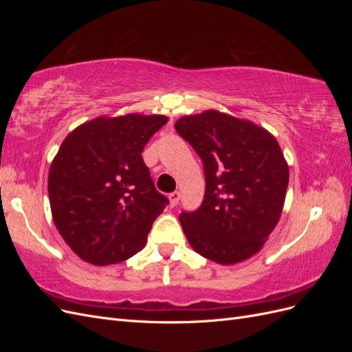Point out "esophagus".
<instances>
[{
    "instance_id": "1",
    "label": "esophagus",
    "mask_w": 352,
    "mask_h": 352,
    "mask_svg": "<svg viewBox=\"0 0 352 352\" xmlns=\"http://www.w3.org/2000/svg\"><path fill=\"white\" fill-rule=\"evenodd\" d=\"M168 198H170V206L175 207V206H177V202L180 199V192H179V190H175V192L168 195Z\"/></svg>"
}]
</instances>
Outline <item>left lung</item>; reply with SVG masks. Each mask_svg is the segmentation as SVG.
<instances>
[{
    "label": "left lung",
    "instance_id": "obj_1",
    "mask_svg": "<svg viewBox=\"0 0 352 352\" xmlns=\"http://www.w3.org/2000/svg\"><path fill=\"white\" fill-rule=\"evenodd\" d=\"M175 127L199 155L206 176L201 206L179 216L190 247L219 264L252 257L278 225L289 182L278 141L216 110L180 117Z\"/></svg>",
    "mask_w": 352,
    "mask_h": 352
}]
</instances>
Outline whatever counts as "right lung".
I'll use <instances>...</instances> for the list:
<instances>
[{
  "instance_id": "obj_1",
  "label": "right lung",
  "mask_w": 352,
  "mask_h": 352,
  "mask_svg": "<svg viewBox=\"0 0 352 352\" xmlns=\"http://www.w3.org/2000/svg\"><path fill=\"white\" fill-rule=\"evenodd\" d=\"M166 116L98 117L63 141L48 175L56 228L72 251L95 265L116 264L144 248L168 204L142 151Z\"/></svg>"
}]
</instances>
